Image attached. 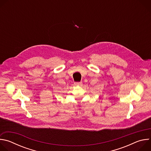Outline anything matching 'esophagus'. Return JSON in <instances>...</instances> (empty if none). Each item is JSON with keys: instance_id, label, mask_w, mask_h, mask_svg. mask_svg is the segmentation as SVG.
Returning a JSON list of instances; mask_svg holds the SVG:
<instances>
[{"instance_id": "1", "label": "esophagus", "mask_w": 151, "mask_h": 151, "mask_svg": "<svg viewBox=\"0 0 151 151\" xmlns=\"http://www.w3.org/2000/svg\"><path fill=\"white\" fill-rule=\"evenodd\" d=\"M75 85H79L81 86L82 85V82H75L74 83Z\"/></svg>"}]
</instances>
